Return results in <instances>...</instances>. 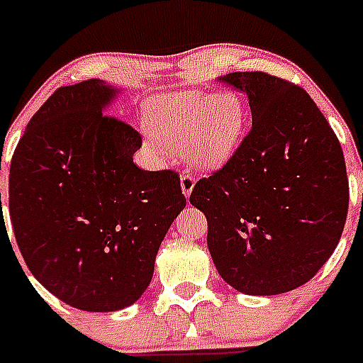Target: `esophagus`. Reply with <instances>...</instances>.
Returning <instances> with one entry per match:
<instances>
[{
  "label": "esophagus",
  "instance_id": "1",
  "mask_svg": "<svg viewBox=\"0 0 363 363\" xmlns=\"http://www.w3.org/2000/svg\"><path fill=\"white\" fill-rule=\"evenodd\" d=\"M194 186H196V179H194L192 173H184V175L181 177V190L186 198L192 194Z\"/></svg>",
  "mask_w": 363,
  "mask_h": 363
}]
</instances>
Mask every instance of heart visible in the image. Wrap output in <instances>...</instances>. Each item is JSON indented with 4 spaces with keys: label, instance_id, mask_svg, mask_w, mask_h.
<instances>
[{
    "label": "heart",
    "instance_id": "obj_1",
    "mask_svg": "<svg viewBox=\"0 0 363 363\" xmlns=\"http://www.w3.org/2000/svg\"><path fill=\"white\" fill-rule=\"evenodd\" d=\"M152 128L145 130L148 145L160 156L184 150L199 169H220L235 156L247 133L248 111L235 92L165 94L152 105Z\"/></svg>",
    "mask_w": 363,
    "mask_h": 363
}]
</instances>
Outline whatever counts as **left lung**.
<instances>
[{"label":"left lung","mask_w":363,"mask_h":363,"mask_svg":"<svg viewBox=\"0 0 363 363\" xmlns=\"http://www.w3.org/2000/svg\"><path fill=\"white\" fill-rule=\"evenodd\" d=\"M218 81L245 92L252 130L190 203L207 218L216 271L238 292L277 296L316 275L337 247L349 179L337 137L303 88L262 71Z\"/></svg>","instance_id":"left-lung-1"}]
</instances>
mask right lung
Wrapping results in <instances>:
<instances>
[{
	"mask_svg": "<svg viewBox=\"0 0 363 363\" xmlns=\"http://www.w3.org/2000/svg\"><path fill=\"white\" fill-rule=\"evenodd\" d=\"M118 92L99 79L58 88L31 116L9 173V216L28 269L64 303L94 313L141 298L186 205L179 173L133 164L141 135L105 115Z\"/></svg>",
	"mask_w": 363,
	"mask_h": 363,
	"instance_id": "right-lung-1",
	"label": "right lung"
}]
</instances>
